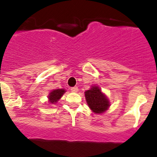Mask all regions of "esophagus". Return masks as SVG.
Segmentation results:
<instances>
[{
    "label": "esophagus",
    "instance_id": "obj_1",
    "mask_svg": "<svg viewBox=\"0 0 157 157\" xmlns=\"http://www.w3.org/2000/svg\"><path fill=\"white\" fill-rule=\"evenodd\" d=\"M70 90H71L72 92H77L78 91V87H71V88H70Z\"/></svg>",
    "mask_w": 157,
    "mask_h": 157
}]
</instances>
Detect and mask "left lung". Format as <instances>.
I'll return each instance as SVG.
<instances>
[{"mask_svg": "<svg viewBox=\"0 0 157 157\" xmlns=\"http://www.w3.org/2000/svg\"><path fill=\"white\" fill-rule=\"evenodd\" d=\"M85 98L90 108L95 113H103L109 107L108 100L97 86L85 92Z\"/></svg>", "mask_w": 157, "mask_h": 157, "instance_id": "8db88e82", "label": "left lung"}]
</instances>
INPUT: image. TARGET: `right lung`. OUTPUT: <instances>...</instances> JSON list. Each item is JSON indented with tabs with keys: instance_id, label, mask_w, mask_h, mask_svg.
Here are the masks:
<instances>
[{
	"instance_id": "obj_1",
	"label": "right lung",
	"mask_w": 157,
	"mask_h": 157,
	"mask_svg": "<svg viewBox=\"0 0 157 157\" xmlns=\"http://www.w3.org/2000/svg\"><path fill=\"white\" fill-rule=\"evenodd\" d=\"M64 93H65V90H63V89H57V90H52L49 95V99L50 103H56L63 96Z\"/></svg>"
}]
</instances>
